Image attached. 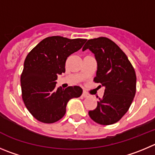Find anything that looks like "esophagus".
<instances>
[{"label":"esophagus","mask_w":155,"mask_h":155,"mask_svg":"<svg viewBox=\"0 0 155 155\" xmlns=\"http://www.w3.org/2000/svg\"><path fill=\"white\" fill-rule=\"evenodd\" d=\"M82 96H83V97H85V98H86V97H89V94H88V93H86V92H82Z\"/></svg>","instance_id":"34e87169"}]
</instances>
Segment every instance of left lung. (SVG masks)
I'll list each match as a JSON object with an SVG mask.
<instances>
[{
	"mask_svg": "<svg viewBox=\"0 0 155 155\" xmlns=\"http://www.w3.org/2000/svg\"><path fill=\"white\" fill-rule=\"evenodd\" d=\"M95 54L97 72L94 82L105 88L97 107L89 111L96 123L112 125L128 112L136 92V74L128 57L116 43L106 37L89 40L82 51Z\"/></svg>",
	"mask_w": 155,
	"mask_h": 155,
	"instance_id": "left-lung-1",
	"label": "left lung"
}]
</instances>
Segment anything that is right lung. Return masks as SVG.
I'll return each instance as SVG.
<instances>
[{"instance_id": "right-lung-1", "label": "right lung", "mask_w": 155, "mask_h": 155, "mask_svg": "<svg viewBox=\"0 0 155 155\" xmlns=\"http://www.w3.org/2000/svg\"><path fill=\"white\" fill-rule=\"evenodd\" d=\"M86 39L53 36L43 39L27 56L21 76L22 99L33 116L43 123L59 121L67 102L82 93L79 86L56 89L58 75L65 73L67 57L82 48Z\"/></svg>"}]
</instances>
